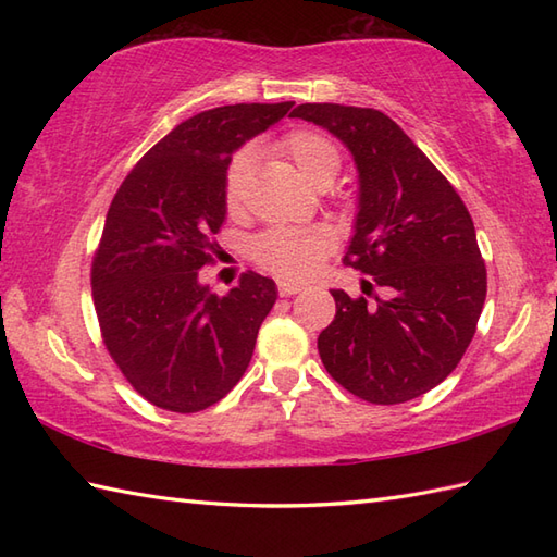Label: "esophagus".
Segmentation results:
<instances>
[{"label":"esophagus","mask_w":557,"mask_h":557,"mask_svg":"<svg viewBox=\"0 0 557 557\" xmlns=\"http://www.w3.org/2000/svg\"><path fill=\"white\" fill-rule=\"evenodd\" d=\"M277 289H280L282 297H292V294H299L304 287H301V285H297V282L280 280V282H277Z\"/></svg>","instance_id":"esophagus-1"}]
</instances>
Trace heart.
Segmentation results:
<instances>
[{"mask_svg": "<svg viewBox=\"0 0 557 557\" xmlns=\"http://www.w3.org/2000/svg\"><path fill=\"white\" fill-rule=\"evenodd\" d=\"M280 150L292 160L294 168L306 182L315 188L323 184H333L339 172V152L330 140L315 132H292L282 138ZM253 168V150H239L232 158L227 176H224V198L227 206L236 208L242 203L248 174ZM330 251V236L321 227H304L287 230L275 227L268 230L253 242V258L260 265L275 272L280 277L301 280L309 277L318 268V263Z\"/></svg>", "mask_w": 557, "mask_h": 557, "instance_id": "b5f03b06", "label": "heart"}]
</instances>
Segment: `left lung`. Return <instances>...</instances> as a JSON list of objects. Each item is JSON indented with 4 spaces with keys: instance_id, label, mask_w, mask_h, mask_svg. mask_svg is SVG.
<instances>
[{
    "instance_id": "obj_1",
    "label": "left lung",
    "mask_w": 557,
    "mask_h": 557,
    "mask_svg": "<svg viewBox=\"0 0 557 557\" xmlns=\"http://www.w3.org/2000/svg\"><path fill=\"white\" fill-rule=\"evenodd\" d=\"M292 116L323 126L351 152L359 203L345 263L383 287L369 304L330 289L337 313L318 354L335 381L373 405L429 393L465 357L486 301V265L467 206L419 146L369 108L299 104Z\"/></svg>"
}]
</instances>
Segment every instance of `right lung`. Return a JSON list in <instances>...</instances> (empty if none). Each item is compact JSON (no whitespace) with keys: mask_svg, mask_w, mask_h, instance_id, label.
<instances>
[{"mask_svg":"<svg viewBox=\"0 0 557 557\" xmlns=\"http://www.w3.org/2000/svg\"><path fill=\"white\" fill-rule=\"evenodd\" d=\"M294 102L224 104L152 146L116 191L92 258V301L110 357L150 405L194 413L242 381L277 287L244 272L224 297L200 282L227 218L232 156Z\"/></svg>","mask_w":557,"mask_h":557,"instance_id":"1","label":"right lung"}]
</instances>
